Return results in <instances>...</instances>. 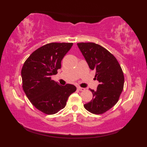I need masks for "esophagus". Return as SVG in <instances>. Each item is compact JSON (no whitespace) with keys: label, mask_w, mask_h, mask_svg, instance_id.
Masks as SVG:
<instances>
[{"label":"esophagus","mask_w":147,"mask_h":147,"mask_svg":"<svg viewBox=\"0 0 147 147\" xmlns=\"http://www.w3.org/2000/svg\"><path fill=\"white\" fill-rule=\"evenodd\" d=\"M78 90H80V91H84V90H85V88H81V87H80V86H78Z\"/></svg>","instance_id":"esophagus-1"}]
</instances>
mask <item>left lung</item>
I'll use <instances>...</instances> for the list:
<instances>
[{
	"instance_id": "obj_1",
	"label": "left lung",
	"mask_w": 147,
	"mask_h": 147,
	"mask_svg": "<svg viewBox=\"0 0 147 147\" xmlns=\"http://www.w3.org/2000/svg\"><path fill=\"white\" fill-rule=\"evenodd\" d=\"M89 67L96 71L100 84L90 90L93 98L84 105L92 114H102L117 103L124 88L123 71L116 58L107 49L94 43H77Z\"/></svg>"
}]
</instances>
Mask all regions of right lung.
<instances>
[{"label": "right lung", "instance_id": "right-lung-1", "mask_svg": "<svg viewBox=\"0 0 147 147\" xmlns=\"http://www.w3.org/2000/svg\"><path fill=\"white\" fill-rule=\"evenodd\" d=\"M72 43H51L33 51L21 69L23 89L31 104L46 114H54L65 108L67 100L76 87L59 85L51 76L61 68L64 56Z\"/></svg>", "mask_w": 147, "mask_h": 147}]
</instances>
